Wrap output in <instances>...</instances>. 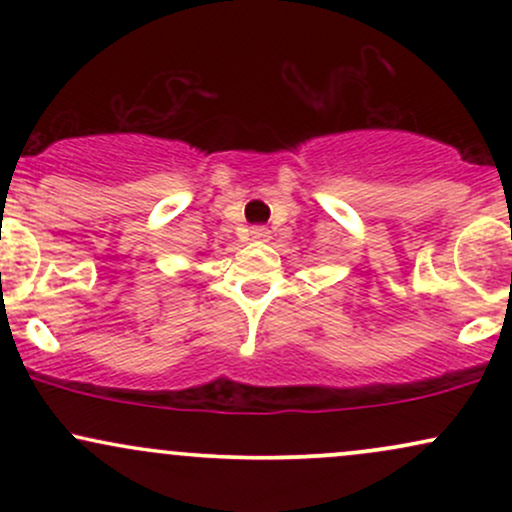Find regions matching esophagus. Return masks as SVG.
<instances>
[{"label": "esophagus", "mask_w": 512, "mask_h": 512, "mask_svg": "<svg viewBox=\"0 0 512 512\" xmlns=\"http://www.w3.org/2000/svg\"><path fill=\"white\" fill-rule=\"evenodd\" d=\"M250 236L257 238V240H267L269 238V231L264 226H252L250 228Z\"/></svg>", "instance_id": "obj_1"}]
</instances>
